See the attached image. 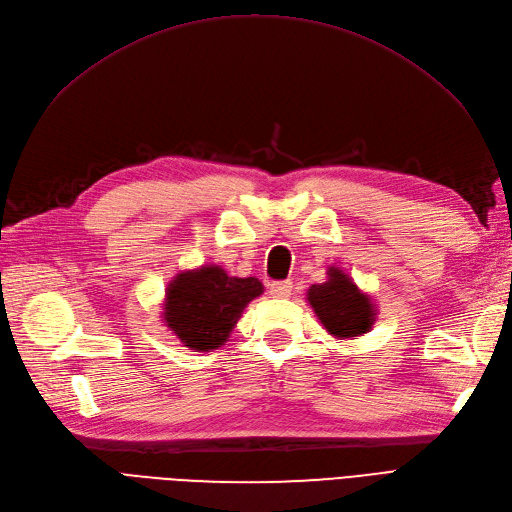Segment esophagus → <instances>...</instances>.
<instances>
[{
    "label": "esophagus",
    "instance_id": "1",
    "mask_svg": "<svg viewBox=\"0 0 512 512\" xmlns=\"http://www.w3.org/2000/svg\"><path fill=\"white\" fill-rule=\"evenodd\" d=\"M271 294L275 299H288L292 294V284L290 282H277L271 284Z\"/></svg>",
    "mask_w": 512,
    "mask_h": 512
}]
</instances>
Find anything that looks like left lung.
Returning a JSON list of instances; mask_svg holds the SVG:
<instances>
[{
	"label": "left lung",
	"mask_w": 512,
	"mask_h": 512,
	"mask_svg": "<svg viewBox=\"0 0 512 512\" xmlns=\"http://www.w3.org/2000/svg\"><path fill=\"white\" fill-rule=\"evenodd\" d=\"M305 299L322 329L335 339H356L371 331L378 307L371 294L356 286L342 267H327V282L312 284Z\"/></svg>",
	"instance_id": "obj_1"
}]
</instances>
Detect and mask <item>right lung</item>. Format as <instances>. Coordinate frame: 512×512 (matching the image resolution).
Instances as JSON below:
<instances>
[{"mask_svg": "<svg viewBox=\"0 0 512 512\" xmlns=\"http://www.w3.org/2000/svg\"><path fill=\"white\" fill-rule=\"evenodd\" d=\"M262 292L258 277L228 275L220 265L183 269L166 286L160 318L188 350L213 352L228 342L243 309Z\"/></svg>", "mask_w": 512, "mask_h": 512, "instance_id": "1", "label": "right lung"}]
</instances>
